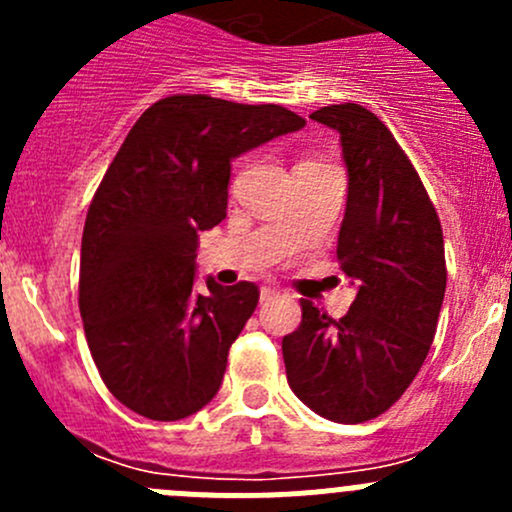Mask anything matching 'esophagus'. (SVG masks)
<instances>
[{
  "label": "esophagus",
  "instance_id": "esophagus-1",
  "mask_svg": "<svg viewBox=\"0 0 512 512\" xmlns=\"http://www.w3.org/2000/svg\"><path fill=\"white\" fill-rule=\"evenodd\" d=\"M277 294H280V292H277L275 287H262V289H260V299H262V302H267V299L277 297Z\"/></svg>",
  "mask_w": 512,
  "mask_h": 512
}]
</instances>
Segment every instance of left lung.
Here are the masks:
<instances>
[{"label": "left lung", "mask_w": 512, "mask_h": 512, "mask_svg": "<svg viewBox=\"0 0 512 512\" xmlns=\"http://www.w3.org/2000/svg\"><path fill=\"white\" fill-rule=\"evenodd\" d=\"M334 128L349 173L337 257L356 285L342 319L302 299V324L282 339L289 389L314 414L361 423L384 414L416 379L446 294L436 208L389 128L359 103L314 111Z\"/></svg>", "instance_id": "obj_1"}]
</instances>
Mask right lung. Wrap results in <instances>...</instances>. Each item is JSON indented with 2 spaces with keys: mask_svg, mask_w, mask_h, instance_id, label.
<instances>
[{
  "mask_svg": "<svg viewBox=\"0 0 512 512\" xmlns=\"http://www.w3.org/2000/svg\"><path fill=\"white\" fill-rule=\"evenodd\" d=\"M304 123L275 103L168 96L108 165L86 215L79 309L103 384L136 414L180 421L218 394L260 289L208 277L195 292L198 235L225 220L232 158Z\"/></svg>",
  "mask_w": 512,
  "mask_h": 512,
  "instance_id": "1",
  "label": "right lung"
}]
</instances>
